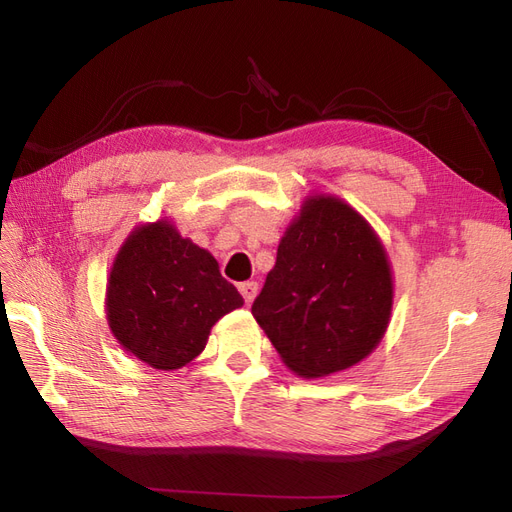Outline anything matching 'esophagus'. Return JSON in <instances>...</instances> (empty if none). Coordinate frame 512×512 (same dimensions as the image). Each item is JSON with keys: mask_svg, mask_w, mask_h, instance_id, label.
<instances>
[{"mask_svg": "<svg viewBox=\"0 0 512 512\" xmlns=\"http://www.w3.org/2000/svg\"><path fill=\"white\" fill-rule=\"evenodd\" d=\"M239 292L243 294L245 303L250 305L256 299V294H258V284L256 282H243V284H239Z\"/></svg>", "mask_w": 512, "mask_h": 512, "instance_id": "esophagus-1", "label": "esophagus"}]
</instances>
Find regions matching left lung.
I'll return each instance as SVG.
<instances>
[{
    "mask_svg": "<svg viewBox=\"0 0 512 512\" xmlns=\"http://www.w3.org/2000/svg\"><path fill=\"white\" fill-rule=\"evenodd\" d=\"M391 309L393 273L374 228L342 198H305L252 305L286 367L322 378L356 365L380 344Z\"/></svg>",
    "mask_w": 512,
    "mask_h": 512,
    "instance_id": "left-lung-1",
    "label": "left lung"
}]
</instances>
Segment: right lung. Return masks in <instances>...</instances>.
Segmentation results:
<instances>
[{
	"label": "right lung",
	"instance_id": "right-lung-1",
	"mask_svg": "<svg viewBox=\"0 0 512 512\" xmlns=\"http://www.w3.org/2000/svg\"><path fill=\"white\" fill-rule=\"evenodd\" d=\"M241 305L218 260L168 220L130 232L106 286V320L117 342L164 371L194 361L213 324Z\"/></svg>",
	"mask_w": 512,
	"mask_h": 512
}]
</instances>
